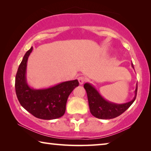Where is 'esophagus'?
I'll use <instances>...</instances> for the list:
<instances>
[{
    "label": "esophagus",
    "instance_id": "1",
    "mask_svg": "<svg viewBox=\"0 0 151 151\" xmlns=\"http://www.w3.org/2000/svg\"><path fill=\"white\" fill-rule=\"evenodd\" d=\"M78 83L80 85H83V84L85 83V81H86V78L84 77V76H80V77L78 78Z\"/></svg>",
    "mask_w": 151,
    "mask_h": 151
}]
</instances>
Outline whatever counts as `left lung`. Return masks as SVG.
<instances>
[{"label": "left lung", "instance_id": "1", "mask_svg": "<svg viewBox=\"0 0 151 151\" xmlns=\"http://www.w3.org/2000/svg\"><path fill=\"white\" fill-rule=\"evenodd\" d=\"M131 66L134 69L132 63H131ZM84 88L87 94L91 113L94 117L100 119H111L121 115L134 103L137 93V83L134 91V96L132 100L125 103L116 104L106 100L91 83H86L84 85Z\"/></svg>", "mask_w": 151, "mask_h": 151}]
</instances>
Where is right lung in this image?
Returning <instances> with one entry per match:
<instances>
[{"label":"right lung","mask_w":151,"mask_h":151,"mask_svg":"<svg viewBox=\"0 0 151 151\" xmlns=\"http://www.w3.org/2000/svg\"><path fill=\"white\" fill-rule=\"evenodd\" d=\"M32 47L25 53L18 68L15 78V91L20 104L38 119L52 120L60 118L66 111L70 94L78 86L77 79L63 82L48 88H33L27 83V66Z\"/></svg>","instance_id":"1"}]
</instances>
